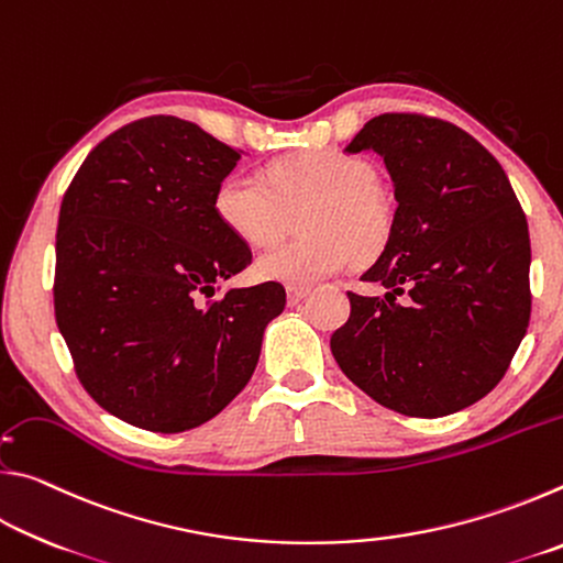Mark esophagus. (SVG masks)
Returning a JSON list of instances; mask_svg holds the SVG:
<instances>
[{
    "label": "esophagus",
    "mask_w": 563,
    "mask_h": 563,
    "mask_svg": "<svg viewBox=\"0 0 563 563\" xmlns=\"http://www.w3.org/2000/svg\"><path fill=\"white\" fill-rule=\"evenodd\" d=\"M310 295L308 285H290L288 288V305H298L300 300H305Z\"/></svg>",
    "instance_id": "1"
}]
</instances>
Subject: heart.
I'll use <instances>...</instances> for the list:
<instances>
[{"label": "heart", "mask_w": 563, "mask_h": 563, "mask_svg": "<svg viewBox=\"0 0 563 563\" xmlns=\"http://www.w3.org/2000/svg\"><path fill=\"white\" fill-rule=\"evenodd\" d=\"M302 216L298 241H285L255 258L261 280L312 285L357 258L383 251L389 211L377 190L375 168L342 151H312L265 170H233L216 188L213 211L243 243L268 245L288 231L292 213Z\"/></svg>", "instance_id": "1"}]
</instances>
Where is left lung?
Instances as JSON below:
<instances>
[{
    "instance_id": "1",
    "label": "left lung",
    "mask_w": 563,
    "mask_h": 563,
    "mask_svg": "<svg viewBox=\"0 0 563 563\" xmlns=\"http://www.w3.org/2000/svg\"><path fill=\"white\" fill-rule=\"evenodd\" d=\"M375 151L397 211L330 350L362 393L407 417H444L489 395L531 316L529 225L507 174L470 133L442 119L383 113L345 154ZM404 300H398V295Z\"/></svg>"
}]
</instances>
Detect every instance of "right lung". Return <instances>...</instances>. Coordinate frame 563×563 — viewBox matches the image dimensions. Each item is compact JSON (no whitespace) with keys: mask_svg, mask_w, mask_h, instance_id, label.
<instances>
[{"mask_svg":"<svg viewBox=\"0 0 563 563\" xmlns=\"http://www.w3.org/2000/svg\"><path fill=\"white\" fill-rule=\"evenodd\" d=\"M243 151L176 117L91 151L56 228L54 312L87 393L148 432L208 422L251 379L280 283L221 290L253 261L213 196Z\"/></svg>","mask_w":563,"mask_h":563,"instance_id":"add662e5","label":"right lung"}]
</instances>
